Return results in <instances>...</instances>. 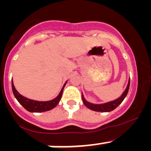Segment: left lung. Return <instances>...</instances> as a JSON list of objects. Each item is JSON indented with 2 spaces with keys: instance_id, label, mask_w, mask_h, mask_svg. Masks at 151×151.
<instances>
[{
  "instance_id": "left-lung-1",
  "label": "left lung",
  "mask_w": 151,
  "mask_h": 151,
  "mask_svg": "<svg viewBox=\"0 0 151 151\" xmlns=\"http://www.w3.org/2000/svg\"><path fill=\"white\" fill-rule=\"evenodd\" d=\"M129 85H130V80H129V83H128L127 88H126V89L125 90L124 93L122 94V96H121L120 98H118V99L115 100V101H110V102H108V103H106V104H91V103L88 102V101L85 99L84 97H83V95L82 94L83 101L87 107L89 108L90 109H92V110L93 111H96V112H110V111L114 110L115 108L118 107V106L121 104V102L123 101V99H124L125 97H126V95H127L128 92H129Z\"/></svg>"
}]
</instances>
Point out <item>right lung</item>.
<instances>
[{
  "instance_id": "add662e5",
  "label": "right lung",
  "mask_w": 151,
  "mask_h": 151,
  "mask_svg": "<svg viewBox=\"0 0 151 151\" xmlns=\"http://www.w3.org/2000/svg\"><path fill=\"white\" fill-rule=\"evenodd\" d=\"M65 85H66V83H65ZM65 85H63V88H62L61 91L60 92L59 95L55 99L49 101H37L28 99L25 98V97L20 95V94L17 91V90L15 89L14 86L13 85V82L12 81V91H13V93L14 95L15 98L17 99V100L19 101V104L22 105L26 110L31 112H46V111L50 110V109H53L55 106H57V104H58L60 99H61L62 93H63V90Z\"/></svg>"
}]
</instances>
